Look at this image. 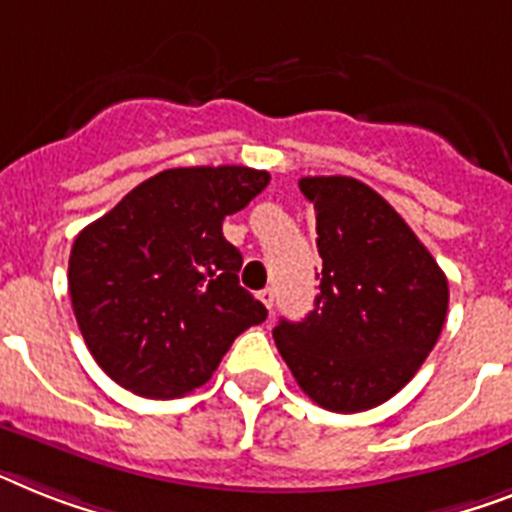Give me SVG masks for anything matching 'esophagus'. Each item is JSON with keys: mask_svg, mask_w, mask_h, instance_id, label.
<instances>
[{"mask_svg": "<svg viewBox=\"0 0 512 512\" xmlns=\"http://www.w3.org/2000/svg\"><path fill=\"white\" fill-rule=\"evenodd\" d=\"M259 298H261V303H264V306L272 311V306H274V290H272V287H264V290L259 293Z\"/></svg>", "mask_w": 512, "mask_h": 512, "instance_id": "obj_1", "label": "esophagus"}]
</instances>
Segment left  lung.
Listing matches in <instances>:
<instances>
[{"label":"left lung","mask_w":512,"mask_h":512,"mask_svg":"<svg viewBox=\"0 0 512 512\" xmlns=\"http://www.w3.org/2000/svg\"><path fill=\"white\" fill-rule=\"evenodd\" d=\"M316 211L319 295L274 342L308 398L327 411L382 405L411 382L447 316V277L377 190L356 177H301Z\"/></svg>","instance_id":"8db88e82"}]
</instances>
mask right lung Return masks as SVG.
Returning <instances> with one entry per match:
<instances>
[{
	"label": "right lung",
	"mask_w": 512,
	"mask_h": 512,
	"mask_svg": "<svg viewBox=\"0 0 512 512\" xmlns=\"http://www.w3.org/2000/svg\"><path fill=\"white\" fill-rule=\"evenodd\" d=\"M266 185L269 172L235 164L164 170L78 232L67 269L75 319L120 387L180 398L209 382L240 332L264 322L222 222Z\"/></svg>",
	"instance_id": "obj_1"
}]
</instances>
